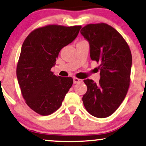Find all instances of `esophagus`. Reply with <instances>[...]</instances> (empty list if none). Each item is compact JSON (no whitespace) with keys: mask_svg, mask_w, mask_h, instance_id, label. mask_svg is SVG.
<instances>
[{"mask_svg":"<svg viewBox=\"0 0 146 146\" xmlns=\"http://www.w3.org/2000/svg\"><path fill=\"white\" fill-rule=\"evenodd\" d=\"M73 80H74V84H78V83L82 82V80L78 78H74Z\"/></svg>","mask_w":146,"mask_h":146,"instance_id":"esophagus-1","label":"esophagus"}]
</instances>
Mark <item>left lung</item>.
I'll return each instance as SVG.
<instances>
[{"mask_svg": "<svg viewBox=\"0 0 146 146\" xmlns=\"http://www.w3.org/2000/svg\"><path fill=\"white\" fill-rule=\"evenodd\" d=\"M80 33L90 47V58L100 64L99 82L86 79L83 96L85 108L93 116L104 118L112 114L124 100L130 82L131 50L122 36L106 23L88 24Z\"/></svg>", "mask_w": 146, "mask_h": 146, "instance_id": "1", "label": "left lung"}]
</instances>
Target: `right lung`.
Listing matches in <instances>:
<instances>
[{"label": "right lung", "mask_w": 146, "mask_h": 146, "mask_svg": "<svg viewBox=\"0 0 146 146\" xmlns=\"http://www.w3.org/2000/svg\"><path fill=\"white\" fill-rule=\"evenodd\" d=\"M81 27L46 25L34 30L24 41L17 76L26 104L40 115L56 111L72 85V78L57 76L51 68L60 50L76 38Z\"/></svg>", "instance_id": "right-lung-1"}]
</instances>
